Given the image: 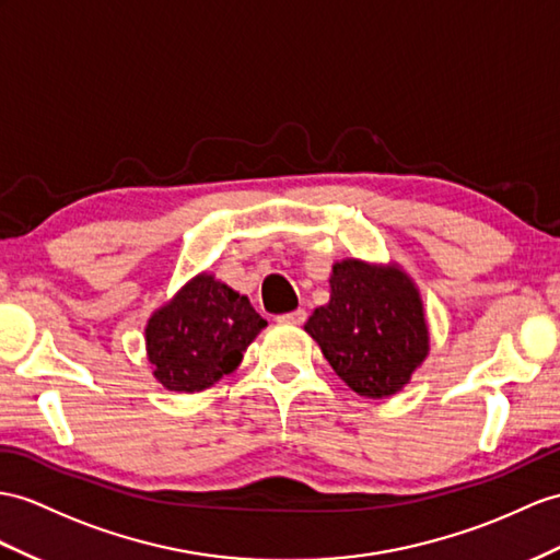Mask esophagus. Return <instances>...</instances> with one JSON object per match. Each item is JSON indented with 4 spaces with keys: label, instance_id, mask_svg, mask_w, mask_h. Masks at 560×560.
Returning <instances> with one entry per match:
<instances>
[{
    "label": "esophagus",
    "instance_id": "34e87169",
    "mask_svg": "<svg viewBox=\"0 0 560 560\" xmlns=\"http://www.w3.org/2000/svg\"><path fill=\"white\" fill-rule=\"evenodd\" d=\"M276 320L282 323V325H304L306 323V311L296 308V311H290V313H282V316H278Z\"/></svg>",
    "mask_w": 560,
    "mask_h": 560
}]
</instances>
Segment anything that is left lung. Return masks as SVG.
Here are the masks:
<instances>
[{
    "mask_svg": "<svg viewBox=\"0 0 560 560\" xmlns=\"http://www.w3.org/2000/svg\"><path fill=\"white\" fill-rule=\"evenodd\" d=\"M330 304L313 311L306 332L361 397L397 394L428 357V325L413 282L399 268L337 264Z\"/></svg>",
    "mask_w": 560,
    "mask_h": 560,
    "instance_id": "8db88e82",
    "label": "left lung"
}]
</instances>
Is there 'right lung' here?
<instances>
[{
    "instance_id": "1",
    "label": "right lung",
    "mask_w": 560,
    "mask_h": 560,
    "mask_svg": "<svg viewBox=\"0 0 560 560\" xmlns=\"http://www.w3.org/2000/svg\"><path fill=\"white\" fill-rule=\"evenodd\" d=\"M266 327L247 296L199 276L159 308L147 325L154 377L173 392H201L233 373L252 339Z\"/></svg>"
}]
</instances>
